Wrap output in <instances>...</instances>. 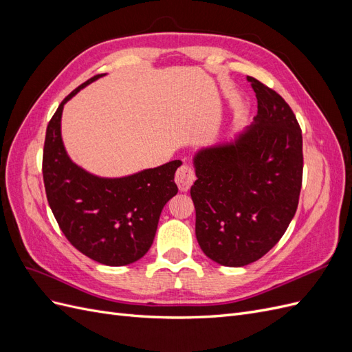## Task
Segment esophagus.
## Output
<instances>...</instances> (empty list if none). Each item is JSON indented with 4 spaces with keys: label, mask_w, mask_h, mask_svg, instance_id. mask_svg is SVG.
<instances>
[{
    "label": "esophagus",
    "mask_w": 352,
    "mask_h": 352,
    "mask_svg": "<svg viewBox=\"0 0 352 352\" xmlns=\"http://www.w3.org/2000/svg\"><path fill=\"white\" fill-rule=\"evenodd\" d=\"M175 180L179 189L182 190V192H186V190H189V188L195 182V170L188 164L180 166L176 172Z\"/></svg>",
    "instance_id": "1"
}]
</instances>
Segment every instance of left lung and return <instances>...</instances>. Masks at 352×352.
<instances>
[{
    "instance_id": "8db88e82",
    "label": "left lung",
    "mask_w": 352,
    "mask_h": 352,
    "mask_svg": "<svg viewBox=\"0 0 352 352\" xmlns=\"http://www.w3.org/2000/svg\"><path fill=\"white\" fill-rule=\"evenodd\" d=\"M257 116L235 140L194 157L195 235L208 258L242 267L267 254L295 216L302 184V135L280 95L247 78Z\"/></svg>"
}]
</instances>
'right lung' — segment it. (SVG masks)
Instances as JSON below:
<instances>
[{
  "mask_svg": "<svg viewBox=\"0 0 352 352\" xmlns=\"http://www.w3.org/2000/svg\"><path fill=\"white\" fill-rule=\"evenodd\" d=\"M97 74L63 100L47 126L42 175L48 204L74 248L105 265L135 263L153 245L160 214L177 194L180 160L123 177H100L73 163L61 140L65 104Z\"/></svg>",
  "mask_w": 352,
  "mask_h": 352,
  "instance_id": "add662e5",
  "label": "right lung"
}]
</instances>
